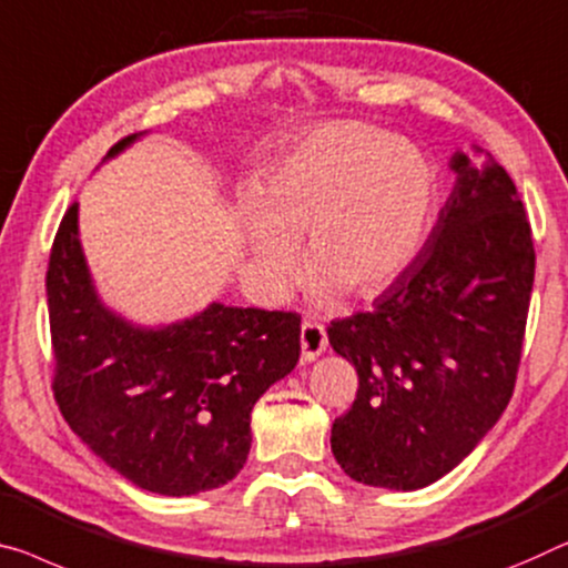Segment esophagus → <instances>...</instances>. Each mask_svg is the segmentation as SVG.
<instances>
[{"instance_id":"obj_1","label":"esophagus","mask_w":568,"mask_h":568,"mask_svg":"<svg viewBox=\"0 0 568 568\" xmlns=\"http://www.w3.org/2000/svg\"><path fill=\"white\" fill-rule=\"evenodd\" d=\"M300 343H302V357H304V361H314V357H320L322 353H325V347H327L325 327L317 325V322H304Z\"/></svg>"}]
</instances>
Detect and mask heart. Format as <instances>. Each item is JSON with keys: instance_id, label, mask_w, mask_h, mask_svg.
Returning a JSON list of instances; mask_svg holds the SVG:
<instances>
[{"instance_id": "1", "label": "heart", "mask_w": 568, "mask_h": 568, "mask_svg": "<svg viewBox=\"0 0 568 568\" xmlns=\"http://www.w3.org/2000/svg\"><path fill=\"white\" fill-rule=\"evenodd\" d=\"M243 239L272 296L292 290L307 235L314 294L371 300L422 254L439 178L429 156L361 121H329L302 136L254 182Z\"/></svg>"}]
</instances>
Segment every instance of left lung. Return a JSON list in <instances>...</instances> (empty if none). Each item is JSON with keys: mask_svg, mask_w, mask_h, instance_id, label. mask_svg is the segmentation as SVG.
I'll return each instance as SVG.
<instances>
[{"mask_svg": "<svg viewBox=\"0 0 568 568\" xmlns=\"http://www.w3.org/2000/svg\"><path fill=\"white\" fill-rule=\"evenodd\" d=\"M449 170L455 190L422 254L371 312L327 327L357 371L329 444L345 475L371 487L422 490L452 473L516 388L536 274L530 223L490 154L475 168L455 152Z\"/></svg>", "mask_w": 568, "mask_h": 568, "instance_id": "8db88e82", "label": "left lung"}]
</instances>
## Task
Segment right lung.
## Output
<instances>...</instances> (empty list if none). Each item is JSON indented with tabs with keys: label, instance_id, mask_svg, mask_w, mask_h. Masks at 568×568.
Masks as SVG:
<instances>
[{
	"label": "right lung",
	"instance_id": "right-lung-1",
	"mask_svg": "<svg viewBox=\"0 0 568 568\" xmlns=\"http://www.w3.org/2000/svg\"><path fill=\"white\" fill-rule=\"evenodd\" d=\"M136 139H121L103 162ZM45 290L52 390L93 455L170 497L215 490L241 473L254 404L300 361V314L211 302L170 325H134L95 292L78 203L52 241Z\"/></svg>",
	"mask_w": 568,
	"mask_h": 568
}]
</instances>
